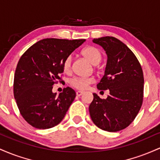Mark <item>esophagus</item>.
<instances>
[{
	"label": "esophagus",
	"mask_w": 160,
	"mask_h": 160,
	"mask_svg": "<svg viewBox=\"0 0 160 160\" xmlns=\"http://www.w3.org/2000/svg\"><path fill=\"white\" fill-rule=\"evenodd\" d=\"M82 94H83V92L82 91H77L76 92L77 96H80V95H82Z\"/></svg>",
	"instance_id": "34e87169"
}]
</instances>
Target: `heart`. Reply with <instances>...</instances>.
Wrapping results in <instances>:
<instances>
[{
	"label": "heart",
	"instance_id": "b5f03b06",
	"mask_svg": "<svg viewBox=\"0 0 160 160\" xmlns=\"http://www.w3.org/2000/svg\"><path fill=\"white\" fill-rule=\"evenodd\" d=\"M81 55L84 58H86L92 65H96L100 63L102 60V52L98 48L93 46H88L82 49L81 51ZM71 56H69L66 57L62 63V68L64 72L68 73L71 71ZM94 82V79L92 78H74L70 80L69 83L72 87L80 90L86 89L90 84Z\"/></svg>",
	"mask_w": 160,
	"mask_h": 160
}]
</instances>
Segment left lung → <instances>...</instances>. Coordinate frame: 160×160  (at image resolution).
<instances>
[{
  "mask_svg": "<svg viewBox=\"0 0 160 160\" xmlns=\"http://www.w3.org/2000/svg\"><path fill=\"white\" fill-rule=\"evenodd\" d=\"M108 56L104 75L97 84L99 90L109 89L106 99L93 93L89 114L95 126L114 132L135 120L143 102L144 75L138 60L125 43L113 37L93 39Z\"/></svg>",
  "mask_w": 160,
  "mask_h": 160,
  "instance_id": "8db88e82",
  "label": "left lung"
}]
</instances>
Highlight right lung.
<instances>
[{
	"instance_id": "add662e5",
	"label": "right lung",
	"mask_w": 160,
	"mask_h": 160,
	"mask_svg": "<svg viewBox=\"0 0 160 160\" xmlns=\"http://www.w3.org/2000/svg\"><path fill=\"white\" fill-rule=\"evenodd\" d=\"M86 40L47 38L29 47L16 68L13 93L20 113L28 123L39 129L56 126L63 120L76 97L70 87L57 95L53 84L62 82V63Z\"/></svg>"
}]
</instances>
